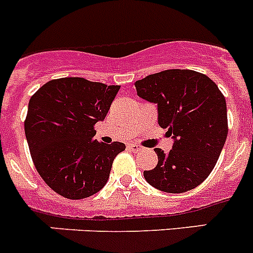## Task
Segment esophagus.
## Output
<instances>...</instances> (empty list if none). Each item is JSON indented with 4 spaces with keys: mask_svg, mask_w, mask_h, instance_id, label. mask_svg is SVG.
<instances>
[{
    "mask_svg": "<svg viewBox=\"0 0 253 253\" xmlns=\"http://www.w3.org/2000/svg\"><path fill=\"white\" fill-rule=\"evenodd\" d=\"M128 148L131 149L133 152H138V151H140V149H142V147L137 146V144H129Z\"/></svg>",
    "mask_w": 253,
    "mask_h": 253,
    "instance_id": "esophagus-1",
    "label": "esophagus"
}]
</instances>
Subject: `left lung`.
<instances>
[{"mask_svg":"<svg viewBox=\"0 0 253 253\" xmlns=\"http://www.w3.org/2000/svg\"><path fill=\"white\" fill-rule=\"evenodd\" d=\"M139 97L157 104L158 124L169 129V153L156 148L157 166L143 175L165 193L180 194L210 175L228 134L227 104L218 86L203 73L167 69L135 82Z\"/></svg>","mask_w":253,"mask_h":253,"instance_id":"8db88e82","label":"left lung"}]
</instances>
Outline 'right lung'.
I'll return each instance as SVG.
<instances>
[{
	"label": "right lung",
	"instance_id": "1",
	"mask_svg": "<svg viewBox=\"0 0 253 253\" xmlns=\"http://www.w3.org/2000/svg\"><path fill=\"white\" fill-rule=\"evenodd\" d=\"M120 86L81 77L51 80L29 101L25 135L40 177L55 193L78 200L99 193L124 143L93 139Z\"/></svg>",
	"mask_w": 253,
	"mask_h": 253
}]
</instances>
